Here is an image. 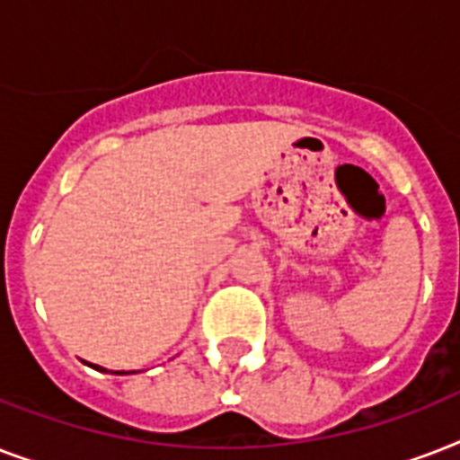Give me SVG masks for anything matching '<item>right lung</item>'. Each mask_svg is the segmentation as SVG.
I'll list each match as a JSON object with an SVG mask.
<instances>
[{
  "label": "right lung",
  "instance_id": "1",
  "mask_svg": "<svg viewBox=\"0 0 460 460\" xmlns=\"http://www.w3.org/2000/svg\"><path fill=\"white\" fill-rule=\"evenodd\" d=\"M90 367H95V370H100V372H107V370H104V367H100V365H90ZM133 372H136V370H131V372H124V370H121V372H111V375H133Z\"/></svg>",
  "mask_w": 460,
  "mask_h": 460
}]
</instances>
